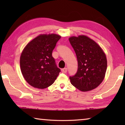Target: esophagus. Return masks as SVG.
<instances>
[{
  "instance_id": "esophagus-1",
  "label": "esophagus",
  "mask_w": 125,
  "mask_h": 125,
  "mask_svg": "<svg viewBox=\"0 0 125 125\" xmlns=\"http://www.w3.org/2000/svg\"><path fill=\"white\" fill-rule=\"evenodd\" d=\"M61 71H62V72L63 73H66L67 72V68H63L61 69Z\"/></svg>"
}]
</instances>
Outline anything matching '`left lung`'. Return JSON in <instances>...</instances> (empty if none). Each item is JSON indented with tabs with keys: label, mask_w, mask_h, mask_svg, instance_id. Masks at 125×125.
<instances>
[{
	"label": "left lung",
	"mask_w": 125,
	"mask_h": 125,
	"mask_svg": "<svg viewBox=\"0 0 125 125\" xmlns=\"http://www.w3.org/2000/svg\"><path fill=\"white\" fill-rule=\"evenodd\" d=\"M69 41L78 61L77 72L69 77L71 84L82 92L94 89L102 83L105 76L107 58L105 52L87 36H71Z\"/></svg>",
	"instance_id": "obj_1"
}]
</instances>
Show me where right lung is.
Masks as SVG:
<instances>
[{
    "label": "right lung",
    "instance_id": "add662e5",
    "mask_svg": "<svg viewBox=\"0 0 125 125\" xmlns=\"http://www.w3.org/2000/svg\"><path fill=\"white\" fill-rule=\"evenodd\" d=\"M61 37L56 33L39 35L23 49L20 69L23 77L31 86L45 89L57 79L61 70L57 67L52 53Z\"/></svg>",
    "mask_w": 125,
    "mask_h": 125
}]
</instances>
